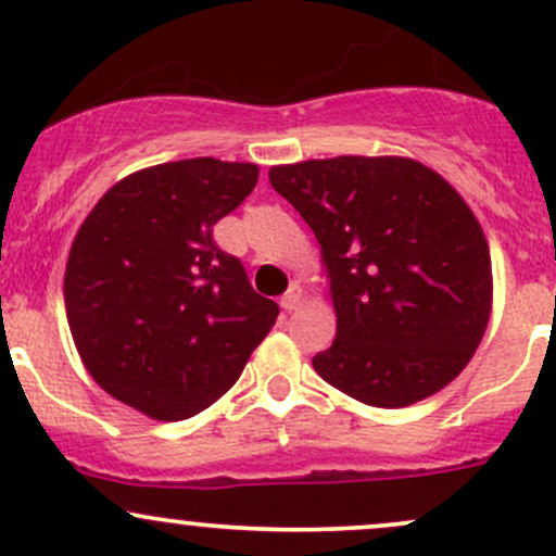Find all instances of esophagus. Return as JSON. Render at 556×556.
<instances>
[{
	"label": "esophagus",
	"mask_w": 556,
	"mask_h": 556,
	"mask_svg": "<svg viewBox=\"0 0 556 556\" xmlns=\"http://www.w3.org/2000/svg\"><path fill=\"white\" fill-rule=\"evenodd\" d=\"M279 303H282L285 311H295L298 305L303 303V287H300L298 282H292L290 287H287V292L282 295V300H279Z\"/></svg>",
	"instance_id": "1"
}]
</instances>
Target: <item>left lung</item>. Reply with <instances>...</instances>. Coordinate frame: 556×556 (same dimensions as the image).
<instances>
[{"instance_id":"obj_1","label":"left lung","mask_w":556,"mask_h":556,"mask_svg":"<svg viewBox=\"0 0 556 556\" xmlns=\"http://www.w3.org/2000/svg\"><path fill=\"white\" fill-rule=\"evenodd\" d=\"M321 245L337 337L316 374L374 407H407L473 358L491 316L489 242L463 195L405 156L269 169Z\"/></svg>"}]
</instances>
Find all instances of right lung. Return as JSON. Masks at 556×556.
Wrapping results in <instances>:
<instances>
[{
	"label": "right lung",
	"mask_w": 556,
	"mask_h": 556,
	"mask_svg": "<svg viewBox=\"0 0 556 556\" xmlns=\"http://www.w3.org/2000/svg\"><path fill=\"white\" fill-rule=\"evenodd\" d=\"M256 182V164L182 159L132 172L86 216L65 269L67 324L114 400L156 420L195 416L269 334L279 305L214 242Z\"/></svg>",
	"instance_id": "add662e5"
}]
</instances>
